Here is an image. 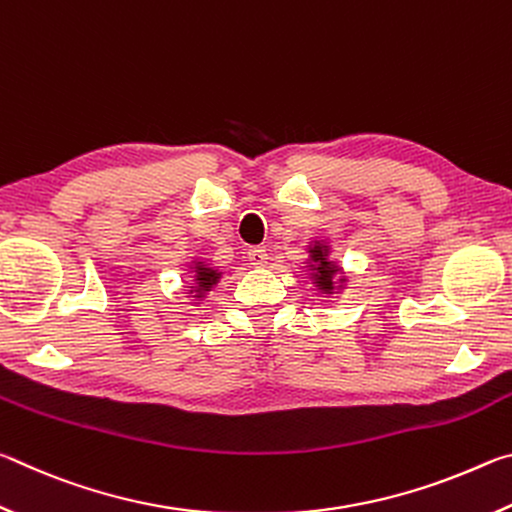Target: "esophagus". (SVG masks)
Listing matches in <instances>:
<instances>
[{"instance_id": "esophagus-1", "label": "esophagus", "mask_w": 512, "mask_h": 512, "mask_svg": "<svg viewBox=\"0 0 512 512\" xmlns=\"http://www.w3.org/2000/svg\"><path fill=\"white\" fill-rule=\"evenodd\" d=\"M266 259H268L266 248H262V246H253V248H248V262H250V264H255V266H264V264H266Z\"/></svg>"}]
</instances>
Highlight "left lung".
I'll return each instance as SVG.
<instances>
[{"label":"left lung","instance_id":"obj_1","mask_svg":"<svg viewBox=\"0 0 512 512\" xmlns=\"http://www.w3.org/2000/svg\"><path fill=\"white\" fill-rule=\"evenodd\" d=\"M311 253H314V262H320L318 264V275H316V280H318V287L320 289H325V291H329L332 289V275H334V264L332 262H327L325 259V255H323V250H320L318 246L311 250Z\"/></svg>","mask_w":512,"mask_h":512}]
</instances>
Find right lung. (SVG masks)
Returning a JSON list of instances; mask_svg holds the SVG:
<instances>
[{
    "instance_id": "right-lung-1",
    "label": "right lung",
    "mask_w": 512,
    "mask_h": 512,
    "mask_svg": "<svg viewBox=\"0 0 512 512\" xmlns=\"http://www.w3.org/2000/svg\"><path fill=\"white\" fill-rule=\"evenodd\" d=\"M196 280H198V287L201 289H210L212 284H216L219 280V273L212 271V268H205L203 264L196 266Z\"/></svg>"
}]
</instances>
